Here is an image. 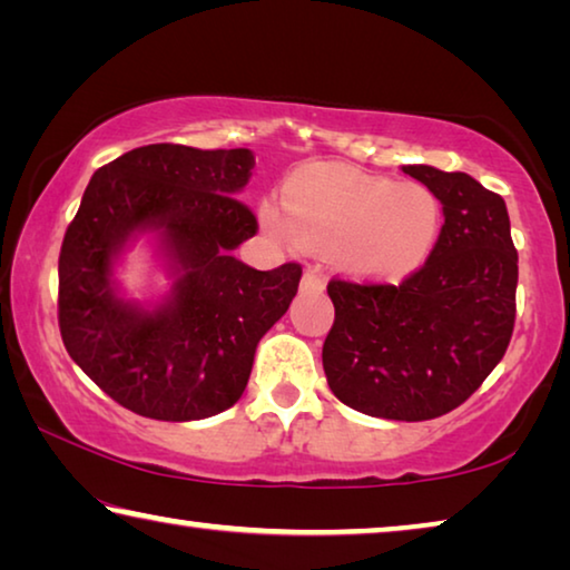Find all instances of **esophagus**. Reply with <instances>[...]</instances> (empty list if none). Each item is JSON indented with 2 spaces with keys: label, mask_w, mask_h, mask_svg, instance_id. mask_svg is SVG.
Here are the masks:
<instances>
[{
  "label": "esophagus",
  "mask_w": 570,
  "mask_h": 570,
  "mask_svg": "<svg viewBox=\"0 0 570 570\" xmlns=\"http://www.w3.org/2000/svg\"><path fill=\"white\" fill-rule=\"evenodd\" d=\"M302 288H304V292H322L324 276L316 272V268H306L304 276H302Z\"/></svg>",
  "instance_id": "esophagus-1"
}]
</instances>
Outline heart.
Wrapping results in <instances>:
<instances>
[{
  "instance_id": "b5f03b06",
  "label": "heart",
  "mask_w": 570,
  "mask_h": 570,
  "mask_svg": "<svg viewBox=\"0 0 570 570\" xmlns=\"http://www.w3.org/2000/svg\"><path fill=\"white\" fill-rule=\"evenodd\" d=\"M284 209L262 208L274 236L330 250L342 272L362 278L417 272L442 228V204L424 183H394L340 163L296 170L284 186Z\"/></svg>"
}]
</instances>
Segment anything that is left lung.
<instances>
[{"label": "left lung", "instance_id": "left-lung-1", "mask_svg": "<svg viewBox=\"0 0 570 570\" xmlns=\"http://www.w3.org/2000/svg\"><path fill=\"white\" fill-rule=\"evenodd\" d=\"M404 173L440 198L438 244L400 284H326L334 324L322 362L346 407L420 422L460 407L503 360L515 326L518 250L498 193L468 173Z\"/></svg>", "mask_w": 570, "mask_h": 570}]
</instances>
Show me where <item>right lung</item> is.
<instances>
[{
    "label": "right lung",
    "instance_id": "add662e5",
    "mask_svg": "<svg viewBox=\"0 0 570 570\" xmlns=\"http://www.w3.org/2000/svg\"><path fill=\"white\" fill-rule=\"evenodd\" d=\"M248 148H135L95 170L60 248L57 322L67 354L125 410L204 420L244 394L256 344L286 314L302 266L256 272L230 256L258 220L236 193ZM160 227L177 271L168 307L146 315L111 292V256L132 229Z\"/></svg>",
    "mask_w": 570,
    "mask_h": 570
}]
</instances>
